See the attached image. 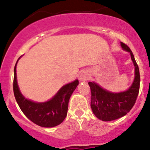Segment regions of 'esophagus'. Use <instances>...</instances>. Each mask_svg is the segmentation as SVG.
<instances>
[{"label":"esophagus","mask_w":150,"mask_h":150,"mask_svg":"<svg viewBox=\"0 0 150 150\" xmlns=\"http://www.w3.org/2000/svg\"><path fill=\"white\" fill-rule=\"evenodd\" d=\"M88 78H89V74L88 73V72H83L80 75L79 79L81 81H83V82H85V81H86L88 79Z\"/></svg>","instance_id":"esophagus-1"}]
</instances>
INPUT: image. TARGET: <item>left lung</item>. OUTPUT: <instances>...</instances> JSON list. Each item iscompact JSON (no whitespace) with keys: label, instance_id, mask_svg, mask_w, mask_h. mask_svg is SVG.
Listing matches in <instances>:
<instances>
[{"label":"left lung","instance_id":"1","mask_svg":"<svg viewBox=\"0 0 150 150\" xmlns=\"http://www.w3.org/2000/svg\"><path fill=\"white\" fill-rule=\"evenodd\" d=\"M120 46L122 49L130 53L135 67L134 82L129 88L123 92L112 93L95 82L88 83L91 91V107L96 117L103 121L116 120L129 112L135 104L139 91L140 74L138 64L129 47L122 42Z\"/></svg>","mask_w":150,"mask_h":150}]
</instances>
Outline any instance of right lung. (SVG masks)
Here are the masks:
<instances>
[{
	"instance_id": "obj_1",
	"label": "right lung",
	"mask_w": 150,
	"mask_h": 150,
	"mask_svg": "<svg viewBox=\"0 0 150 150\" xmlns=\"http://www.w3.org/2000/svg\"><path fill=\"white\" fill-rule=\"evenodd\" d=\"M19 59L14 67L13 88L15 99L21 110L29 120L39 126L51 128L59 125L67 114L69 98L79 83L78 80L62 86L50 100L46 102H35L26 99L19 91L16 69Z\"/></svg>"
}]
</instances>
